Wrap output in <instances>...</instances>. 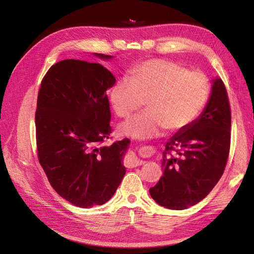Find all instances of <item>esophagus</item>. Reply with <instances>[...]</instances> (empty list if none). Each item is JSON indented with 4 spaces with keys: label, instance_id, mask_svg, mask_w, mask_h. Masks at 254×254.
Here are the masks:
<instances>
[{
    "label": "esophagus",
    "instance_id": "34e87169",
    "mask_svg": "<svg viewBox=\"0 0 254 254\" xmlns=\"http://www.w3.org/2000/svg\"><path fill=\"white\" fill-rule=\"evenodd\" d=\"M144 164V161L142 160H139L135 156H130L128 158V161H127V165L129 167H136V166H140Z\"/></svg>",
    "mask_w": 254,
    "mask_h": 254
}]
</instances>
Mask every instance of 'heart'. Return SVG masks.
<instances>
[{"label":"heart","instance_id":"1","mask_svg":"<svg viewBox=\"0 0 254 254\" xmlns=\"http://www.w3.org/2000/svg\"><path fill=\"white\" fill-rule=\"evenodd\" d=\"M210 82L200 72L165 59H150L135 64L110 90V102L121 118H127L144 105L120 128L123 135L149 140L167 128L176 131L193 122L209 99Z\"/></svg>","mask_w":254,"mask_h":254}]
</instances>
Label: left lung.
Returning a JSON list of instances; mask_svg holds the SVG:
<instances>
[{"instance_id":"left-lung-1","label":"left lung","mask_w":254,"mask_h":254,"mask_svg":"<svg viewBox=\"0 0 254 254\" xmlns=\"http://www.w3.org/2000/svg\"><path fill=\"white\" fill-rule=\"evenodd\" d=\"M231 111L224 82L212 79L199 117L175 133L163 151V176L149 194L158 204L184 210L201 201L221 178L230 150Z\"/></svg>"}]
</instances>
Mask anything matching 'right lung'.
<instances>
[{
    "instance_id": "add662e5",
    "label": "right lung",
    "mask_w": 254,
    "mask_h": 254,
    "mask_svg": "<svg viewBox=\"0 0 254 254\" xmlns=\"http://www.w3.org/2000/svg\"><path fill=\"white\" fill-rule=\"evenodd\" d=\"M114 83L102 64L65 59L50 67L38 93V159L53 189L76 206L106 203L126 173L123 159L130 141L102 145L111 133L106 91Z\"/></svg>"
}]
</instances>
